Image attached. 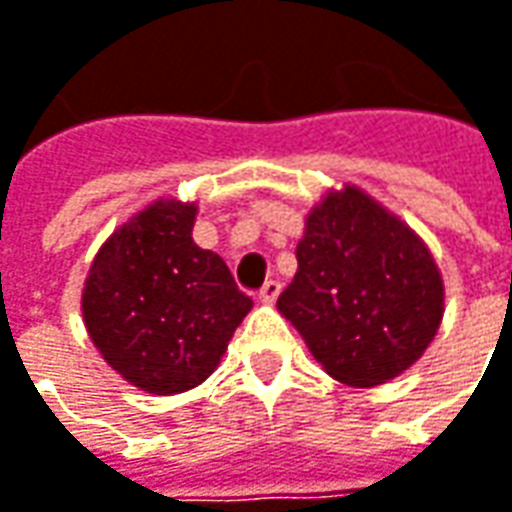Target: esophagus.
<instances>
[{
	"mask_svg": "<svg viewBox=\"0 0 512 512\" xmlns=\"http://www.w3.org/2000/svg\"><path fill=\"white\" fill-rule=\"evenodd\" d=\"M279 293H282V285H279L276 279H270V282H265L262 290H259V302L270 305V302H276V299H279Z\"/></svg>",
	"mask_w": 512,
	"mask_h": 512,
	"instance_id": "1",
	"label": "esophagus"
}]
</instances>
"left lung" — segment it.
Instances as JSON below:
<instances>
[{"label": "left lung", "instance_id": "8db88e82", "mask_svg": "<svg viewBox=\"0 0 512 512\" xmlns=\"http://www.w3.org/2000/svg\"><path fill=\"white\" fill-rule=\"evenodd\" d=\"M282 316L333 379L373 387L433 342L444 313L439 267L424 242L359 187L310 210Z\"/></svg>", "mask_w": 512, "mask_h": 512}]
</instances>
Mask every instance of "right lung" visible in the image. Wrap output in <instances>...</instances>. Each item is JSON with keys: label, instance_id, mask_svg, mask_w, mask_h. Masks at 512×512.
Returning <instances> with one entry per match:
<instances>
[{"label": "right lung", "instance_id": "obj_1", "mask_svg": "<svg viewBox=\"0 0 512 512\" xmlns=\"http://www.w3.org/2000/svg\"><path fill=\"white\" fill-rule=\"evenodd\" d=\"M193 222L196 205L153 202L102 245L82 293L105 362L156 396L205 382L253 307L222 256L193 242Z\"/></svg>", "mask_w": 512, "mask_h": 512}]
</instances>
